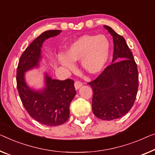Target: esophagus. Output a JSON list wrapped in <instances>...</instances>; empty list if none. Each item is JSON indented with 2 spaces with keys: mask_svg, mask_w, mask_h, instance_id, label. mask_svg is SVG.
<instances>
[{
  "mask_svg": "<svg viewBox=\"0 0 155 155\" xmlns=\"http://www.w3.org/2000/svg\"><path fill=\"white\" fill-rule=\"evenodd\" d=\"M82 83L80 82V81H76L74 83V87H75V89L76 90H78L82 86Z\"/></svg>",
  "mask_w": 155,
  "mask_h": 155,
  "instance_id": "esophagus-1",
  "label": "esophagus"
}]
</instances>
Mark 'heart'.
I'll return each mask as SVG.
<instances>
[{"label": "heart", "instance_id": "b5f03b06", "mask_svg": "<svg viewBox=\"0 0 155 155\" xmlns=\"http://www.w3.org/2000/svg\"><path fill=\"white\" fill-rule=\"evenodd\" d=\"M110 42L104 35H84L67 48L65 55L58 54V62L69 71L75 70L74 62L81 61L84 70L97 74L103 70L109 58Z\"/></svg>", "mask_w": 155, "mask_h": 155}]
</instances>
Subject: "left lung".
<instances>
[{"label":"left lung","instance_id":"left-lung-1","mask_svg":"<svg viewBox=\"0 0 155 155\" xmlns=\"http://www.w3.org/2000/svg\"><path fill=\"white\" fill-rule=\"evenodd\" d=\"M114 40L112 64L95 80L88 83L93 91V114L104 120L120 118L127 114L137 97V65L123 37L104 26Z\"/></svg>","mask_w":155,"mask_h":155}]
</instances>
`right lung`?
<instances>
[{"mask_svg": "<svg viewBox=\"0 0 155 155\" xmlns=\"http://www.w3.org/2000/svg\"><path fill=\"white\" fill-rule=\"evenodd\" d=\"M61 33L60 30H52L38 37L23 53L17 71L18 92L27 112L35 120L52 127L61 125L69 119L70 103L77 93L74 82L71 79H54L45 72V85L41 89L36 90L28 85L25 73L40 67L44 41Z\"/></svg>", "mask_w": 155, "mask_h": 155, "instance_id": "obj_1", "label": "right lung"}]
</instances>
